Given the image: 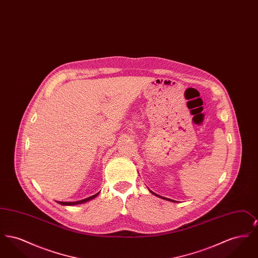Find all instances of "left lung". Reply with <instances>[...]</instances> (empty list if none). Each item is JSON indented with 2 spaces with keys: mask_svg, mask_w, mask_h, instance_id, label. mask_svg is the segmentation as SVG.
Here are the masks:
<instances>
[{
  "mask_svg": "<svg viewBox=\"0 0 258 258\" xmlns=\"http://www.w3.org/2000/svg\"><path fill=\"white\" fill-rule=\"evenodd\" d=\"M150 191H151V192H152V194H153V195H154V196H156V197H160V198H162V199H164V200H168V201H172V202H175V201H174V200H172V199H169V198H166V197H160V196H158V195H157V194H155V192H153V191H152V190H150Z\"/></svg>",
  "mask_w": 258,
  "mask_h": 258,
  "instance_id": "obj_1",
  "label": "left lung"
}]
</instances>
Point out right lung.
Segmentation results:
<instances>
[{
  "instance_id": "1",
  "label": "right lung",
  "mask_w": 258,
  "mask_h": 258,
  "mask_svg": "<svg viewBox=\"0 0 258 258\" xmlns=\"http://www.w3.org/2000/svg\"><path fill=\"white\" fill-rule=\"evenodd\" d=\"M99 194V192H98ZM98 194H96V195H94V196H92V197H87L85 199H83V200H79V201H75V202H62V201H57L59 204H61V205H64V206H72V205H78V204H82V203H85V202H88V201H90V200H92V199H94V198H96V197H98Z\"/></svg>"
}]
</instances>
